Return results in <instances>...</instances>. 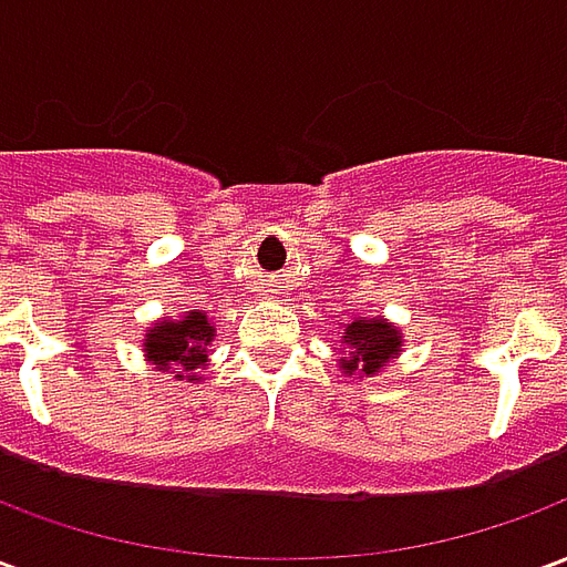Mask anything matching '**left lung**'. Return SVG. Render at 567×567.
Returning <instances> with one entry per match:
<instances>
[{"mask_svg": "<svg viewBox=\"0 0 567 567\" xmlns=\"http://www.w3.org/2000/svg\"><path fill=\"white\" fill-rule=\"evenodd\" d=\"M343 343L349 352L340 358V370L349 380L352 377L368 380V377H380L382 370L404 352V333L394 321L382 316H373V319L358 316L355 321L343 324Z\"/></svg>", "mask_w": 567, "mask_h": 567, "instance_id": "obj_1", "label": "left lung"}]
</instances>
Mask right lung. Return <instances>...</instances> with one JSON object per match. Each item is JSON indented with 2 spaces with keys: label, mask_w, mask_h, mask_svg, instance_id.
<instances>
[{
  "label": "right lung",
  "mask_w": 567,
  "mask_h": 567,
  "mask_svg": "<svg viewBox=\"0 0 567 567\" xmlns=\"http://www.w3.org/2000/svg\"><path fill=\"white\" fill-rule=\"evenodd\" d=\"M215 340V321L203 309H187L178 319L163 316L142 337V352L151 368L173 373L175 380L199 382V370L209 368L206 346Z\"/></svg>",
  "instance_id": "add662e5"
}]
</instances>
